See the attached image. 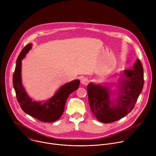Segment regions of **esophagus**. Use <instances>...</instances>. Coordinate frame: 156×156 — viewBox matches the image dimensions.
<instances>
[{
  "instance_id": "1",
  "label": "esophagus",
  "mask_w": 156,
  "mask_h": 156,
  "mask_svg": "<svg viewBox=\"0 0 156 156\" xmlns=\"http://www.w3.org/2000/svg\"><path fill=\"white\" fill-rule=\"evenodd\" d=\"M81 83H82L83 84L86 85V84L88 83L89 80H88V79L86 78H83L81 80Z\"/></svg>"
}]
</instances>
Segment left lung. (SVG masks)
<instances>
[{
    "label": "left lung",
    "instance_id": "1",
    "mask_svg": "<svg viewBox=\"0 0 156 156\" xmlns=\"http://www.w3.org/2000/svg\"><path fill=\"white\" fill-rule=\"evenodd\" d=\"M133 70L124 72L125 80L120 83L116 105L110 107L109 90L107 87L90 83L87 86L88 101L91 112L102 123H110L125 117L133 109L144 85L143 65L140 59L133 66Z\"/></svg>",
    "mask_w": 156,
    "mask_h": 156
}]
</instances>
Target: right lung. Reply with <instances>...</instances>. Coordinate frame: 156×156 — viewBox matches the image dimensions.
I'll return each mask as SVG.
<instances>
[{"mask_svg": "<svg viewBox=\"0 0 156 156\" xmlns=\"http://www.w3.org/2000/svg\"><path fill=\"white\" fill-rule=\"evenodd\" d=\"M28 44L20 53L13 75V84L16 99L24 112L43 122H53L60 119L65 108V104L69 95L76 90L80 86V80H76L61 86L55 95L46 102H34L28 96L21 79V60L31 48Z\"/></svg>", "mask_w": 156, "mask_h": 156, "instance_id": "obj_1", "label": "right lung"}]
</instances>
